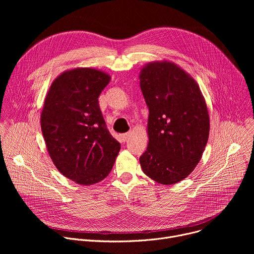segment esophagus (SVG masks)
Here are the masks:
<instances>
[{
	"label": "esophagus",
	"mask_w": 254,
	"mask_h": 254,
	"mask_svg": "<svg viewBox=\"0 0 254 254\" xmlns=\"http://www.w3.org/2000/svg\"><path fill=\"white\" fill-rule=\"evenodd\" d=\"M130 132H127V133H123V134H121L120 135V138H121V141H123V142H125V141H127L128 138H129V136H130Z\"/></svg>",
	"instance_id": "1"
}]
</instances>
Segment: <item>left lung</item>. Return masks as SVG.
Returning a JSON list of instances; mask_svg holds the SVG:
<instances>
[{
    "label": "left lung",
    "instance_id": "1",
    "mask_svg": "<svg viewBox=\"0 0 254 254\" xmlns=\"http://www.w3.org/2000/svg\"><path fill=\"white\" fill-rule=\"evenodd\" d=\"M139 85L149 107V143L140 167L159 184H177L194 171L208 141L205 98L188 72L167 60L144 65Z\"/></svg>",
    "mask_w": 254,
    "mask_h": 254
}]
</instances>
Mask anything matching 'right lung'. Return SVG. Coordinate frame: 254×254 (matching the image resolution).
Wrapping results in <instances>:
<instances>
[{
  "instance_id": "1",
  "label": "right lung",
  "mask_w": 254,
  "mask_h": 254,
  "mask_svg": "<svg viewBox=\"0 0 254 254\" xmlns=\"http://www.w3.org/2000/svg\"><path fill=\"white\" fill-rule=\"evenodd\" d=\"M111 79L91 67L66 70L53 80L44 100L40 122L48 154L57 170L79 185L106 178L121 150L98 104Z\"/></svg>"
}]
</instances>
